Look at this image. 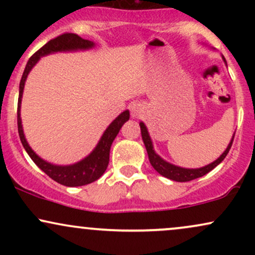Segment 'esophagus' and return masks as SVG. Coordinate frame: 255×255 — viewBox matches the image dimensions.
I'll return each mask as SVG.
<instances>
[{
    "mask_svg": "<svg viewBox=\"0 0 255 255\" xmlns=\"http://www.w3.org/2000/svg\"><path fill=\"white\" fill-rule=\"evenodd\" d=\"M142 113H144V105L141 103H139V102H134V103L130 105V114L133 119L139 118Z\"/></svg>",
    "mask_w": 255,
    "mask_h": 255,
    "instance_id": "obj_1",
    "label": "esophagus"
}]
</instances>
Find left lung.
Returning a JSON list of instances; mask_svg holds the SVG:
<instances>
[{
    "instance_id": "left-lung-1",
    "label": "left lung",
    "mask_w": 255,
    "mask_h": 255,
    "mask_svg": "<svg viewBox=\"0 0 255 255\" xmlns=\"http://www.w3.org/2000/svg\"><path fill=\"white\" fill-rule=\"evenodd\" d=\"M222 58H223V61L225 62L224 56H222ZM139 125H140V129H141L142 141H144L146 151H147L148 159H150L151 165L153 166V169L158 172V174H160L162 176H164L166 178H170V180H172V181H176V182H187V181L195 180V178L204 176V175H206L207 172L211 171L212 169H215L216 166H217L225 157H227L228 152H229L231 145H233L234 135H235V133H234L233 137H231V140L229 142V145H228V147L225 148V151L217 158V159L215 160V162L210 163V164L205 165V166H203V168L187 169V168H181V166L171 164V163L166 162V160L163 159L159 154H157L156 151H154V148H153V142H152L151 136H150V134H148V130H147V128H146L145 124L144 122H140Z\"/></svg>"
}]
</instances>
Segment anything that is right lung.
Listing matches in <instances>:
<instances>
[{
	"instance_id": "obj_1",
	"label": "right lung",
	"mask_w": 255,
	"mask_h": 255,
	"mask_svg": "<svg viewBox=\"0 0 255 255\" xmlns=\"http://www.w3.org/2000/svg\"><path fill=\"white\" fill-rule=\"evenodd\" d=\"M96 44L91 40L84 39V38L79 37L78 34L74 33H64L61 34L48 42L43 48H40L36 54H33L28 60L27 64L25 67L24 74H22L21 80H20L19 86V101H17V130H19V136L21 140V144L24 146L26 152L31 159L36 163L39 169L45 172L49 177L56 182L63 184L67 187H79L85 186L95 182L98 180L104 171L107 170L108 164H109V154L110 147L113 141L115 140L116 135L119 134L120 129L125 122L129 120V110H125L120 115L114 120L109 125V127L105 129L103 135L99 139L98 144L93 148L89 156H86L84 159L79 160L74 164L69 165H56L52 163L46 162L43 158H40L38 154L31 148L28 145L27 140H26L24 129H22L21 118H20V109H21V99L22 93H24V87L26 79L30 74L31 69L36 66L40 57L46 56L49 54H54V52H62V51H78V50H89V49L95 48Z\"/></svg>"
}]
</instances>
